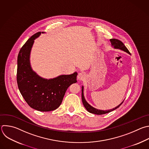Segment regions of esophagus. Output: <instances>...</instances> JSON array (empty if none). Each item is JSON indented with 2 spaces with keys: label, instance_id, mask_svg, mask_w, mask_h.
Returning a JSON list of instances; mask_svg holds the SVG:
<instances>
[{
  "label": "esophagus",
  "instance_id": "1",
  "mask_svg": "<svg viewBox=\"0 0 149 149\" xmlns=\"http://www.w3.org/2000/svg\"><path fill=\"white\" fill-rule=\"evenodd\" d=\"M85 74L84 72H79L78 73V75H77V79L79 80V81H82L85 79Z\"/></svg>",
  "mask_w": 149,
  "mask_h": 149
}]
</instances>
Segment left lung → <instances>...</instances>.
Segmentation results:
<instances>
[{
    "mask_svg": "<svg viewBox=\"0 0 149 149\" xmlns=\"http://www.w3.org/2000/svg\"><path fill=\"white\" fill-rule=\"evenodd\" d=\"M110 41L111 42L112 46L115 48V49H119L120 50H122L127 53H128L130 55V52H129V50L127 49V48L125 47V45H124V44L120 40H117V39H115V38H112V39H110ZM82 103L83 105L84 106V107L86 108V109L91 113H93V114H96V115H104L107 113H109L110 112H112L114 110H115L116 109L118 108L123 102L124 100L122 101V102L121 104H120L118 106H117L116 107H115V108H113L112 109H109V110H100V109H96L95 108H93V107H92L91 105H90L85 100V97H84V86H82Z\"/></svg>",
    "mask_w": 149,
    "mask_h": 149,
    "instance_id": "obj_1",
    "label": "left lung"
}]
</instances>
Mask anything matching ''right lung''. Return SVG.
Wrapping results in <instances>:
<instances>
[{"label":"right lung","instance_id":"1","mask_svg":"<svg viewBox=\"0 0 149 149\" xmlns=\"http://www.w3.org/2000/svg\"><path fill=\"white\" fill-rule=\"evenodd\" d=\"M41 33H45L38 32L32 36L20 49L17 57V82L22 96L31 108L48 112L60 106L68 88L77 82L78 73L46 79L33 70L30 53L34 40Z\"/></svg>","mask_w":149,"mask_h":149}]
</instances>
